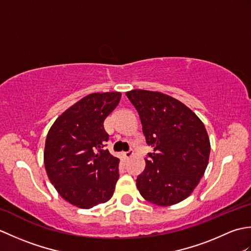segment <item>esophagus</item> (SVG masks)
Returning a JSON list of instances; mask_svg holds the SVG:
<instances>
[{"instance_id":"1","label":"esophagus","mask_w":251,"mask_h":251,"mask_svg":"<svg viewBox=\"0 0 251 251\" xmlns=\"http://www.w3.org/2000/svg\"><path fill=\"white\" fill-rule=\"evenodd\" d=\"M132 154H134V151H132V150H129V151H127V152H123V155H124V157L126 159L130 158L132 156Z\"/></svg>"}]
</instances>
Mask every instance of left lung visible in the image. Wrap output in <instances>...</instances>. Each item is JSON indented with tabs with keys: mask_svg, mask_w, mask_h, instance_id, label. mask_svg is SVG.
Returning <instances> with one entry per match:
<instances>
[{
	"mask_svg": "<svg viewBox=\"0 0 251 251\" xmlns=\"http://www.w3.org/2000/svg\"><path fill=\"white\" fill-rule=\"evenodd\" d=\"M126 96L139 114L147 145L153 148L137 188L153 204H177L193 192L206 170L210 143L205 126L168 95L134 89Z\"/></svg>",
	"mask_w": 251,
	"mask_h": 251,
	"instance_id": "obj_1",
	"label": "left lung"
}]
</instances>
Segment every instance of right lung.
Here are the masks:
<instances>
[{
  "label": "right lung",
  "instance_id": "add662e5",
  "mask_svg": "<svg viewBox=\"0 0 251 251\" xmlns=\"http://www.w3.org/2000/svg\"><path fill=\"white\" fill-rule=\"evenodd\" d=\"M120 100L117 92L90 94L63 112L47 134V176L74 206L89 209L113 195L120 159L103 150L109 140L103 123Z\"/></svg>",
  "mask_w": 251,
  "mask_h": 251
}]
</instances>
